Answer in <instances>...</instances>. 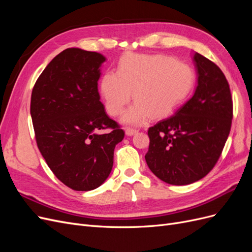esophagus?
Listing matches in <instances>:
<instances>
[{"mask_svg":"<svg viewBox=\"0 0 252 252\" xmlns=\"http://www.w3.org/2000/svg\"><path fill=\"white\" fill-rule=\"evenodd\" d=\"M136 132H138V130H136V129H133V128H126V129H125V133H126L128 136H131V135L135 134Z\"/></svg>","mask_w":252,"mask_h":252,"instance_id":"esophagus-1","label":"esophagus"}]
</instances>
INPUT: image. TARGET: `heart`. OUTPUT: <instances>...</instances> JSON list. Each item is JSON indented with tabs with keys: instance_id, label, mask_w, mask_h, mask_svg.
<instances>
[{
	"instance_id": "b5f03b06",
	"label": "heart",
	"mask_w": 252,
	"mask_h": 252,
	"mask_svg": "<svg viewBox=\"0 0 252 252\" xmlns=\"http://www.w3.org/2000/svg\"><path fill=\"white\" fill-rule=\"evenodd\" d=\"M194 84L188 65L165 56L127 55L122 58L118 72L108 70L101 80L106 109L118 116L130 101L134 104L122 117L130 125H142L150 116L164 118L186 100Z\"/></svg>"
}]
</instances>
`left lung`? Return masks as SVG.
Segmentation results:
<instances>
[{"instance_id": "obj_1", "label": "left lung", "mask_w": 252, "mask_h": 252, "mask_svg": "<svg viewBox=\"0 0 252 252\" xmlns=\"http://www.w3.org/2000/svg\"><path fill=\"white\" fill-rule=\"evenodd\" d=\"M197 85L192 97L172 117L148 130L145 159L156 177L171 185L201 180L216 165L230 132L232 98L220 68L195 52Z\"/></svg>"}]
</instances>
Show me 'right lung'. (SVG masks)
Listing matches in <instances>:
<instances>
[{
  "mask_svg": "<svg viewBox=\"0 0 252 252\" xmlns=\"http://www.w3.org/2000/svg\"><path fill=\"white\" fill-rule=\"evenodd\" d=\"M105 61L98 52L67 48L46 66L32 94L37 147L56 177L77 191L107 180L114 148L125 135L100 101L97 81Z\"/></svg>",
  "mask_w": 252,
  "mask_h": 252,
  "instance_id": "1",
  "label": "right lung"
}]
</instances>
